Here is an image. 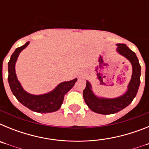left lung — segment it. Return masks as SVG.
<instances>
[{
    "label": "left lung",
    "mask_w": 149,
    "mask_h": 149,
    "mask_svg": "<svg viewBox=\"0 0 149 149\" xmlns=\"http://www.w3.org/2000/svg\"><path fill=\"white\" fill-rule=\"evenodd\" d=\"M117 45V51L125 56L132 64V77L128 85L127 93L119 98L113 99L98 98L93 93L91 90V85L88 81L86 83V87L83 92L84 101L89 109L93 112L104 115L116 113L128 106L136 95L140 84L141 66L139 65L136 54L131 51L126 45L118 44Z\"/></svg>",
    "instance_id": "obj_1"
}]
</instances>
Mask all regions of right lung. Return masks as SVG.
Returning a JSON list of instances; mask_svg holds the SVG:
<instances>
[{"instance_id":"1","label":"right lung","mask_w":149,"mask_h":149,"mask_svg":"<svg viewBox=\"0 0 149 149\" xmlns=\"http://www.w3.org/2000/svg\"><path fill=\"white\" fill-rule=\"evenodd\" d=\"M28 44L29 42H26L24 45L17 48L8 63V81L12 93L19 102L33 111L41 113L56 111L60 108L63 104L64 95L73 87L77 79L75 78L72 81L61 83L54 90L47 94L33 95L27 93L24 90L17 79L15 64L19 53L24 48H25Z\"/></svg>"}]
</instances>
